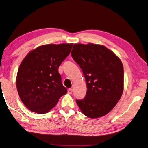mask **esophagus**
Here are the masks:
<instances>
[{"label":"esophagus","mask_w":148,"mask_h":148,"mask_svg":"<svg viewBox=\"0 0 148 148\" xmlns=\"http://www.w3.org/2000/svg\"><path fill=\"white\" fill-rule=\"evenodd\" d=\"M73 92V89L72 88H69L68 90H67V93H68L69 94H71Z\"/></svg>","instance_id":"esophagus-1"}]
</instances>
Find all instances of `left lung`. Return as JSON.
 I'll return each mask as SVG.
<instances>
[{
  "instance_id": "left-lung-1",
  "label": "left lung",
  "mask_w": 148,
  "mask_h": 148,
  "mask_svg": "<svg viewBox=\"0 0 148 148\" xmlns=\"http://www.w3.org/2000/svg\"><path fill=\"white\" fill-rule=\"evenodd\" d=\"M72 58L81 67L86 82V96L76 100L82 113L90 118L107 115L123 92V67L120 58L104 45L75 43Z\"/></svg>"
}]
</instances>
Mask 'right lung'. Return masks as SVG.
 <instances>
[{
  "label": "right lung",
  "instance_id": "right-lung-1",
  "mask_svg": "<svg viewBox=\"0 0 148 148\" xmlns=\"http://www.w3.org/2000/svg\"><path fill=\"white\" fill-rule=\"evenodd\" d=\"M72 47L73 43L46 44L30 51L23 60L17 71L16 87L28 110L39 114L47 113L66 94L58 67Z\"/></svg>",
  "mask_w": 148,
  "mask_h": 148
}]
</instances>
